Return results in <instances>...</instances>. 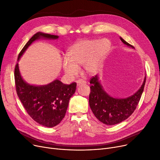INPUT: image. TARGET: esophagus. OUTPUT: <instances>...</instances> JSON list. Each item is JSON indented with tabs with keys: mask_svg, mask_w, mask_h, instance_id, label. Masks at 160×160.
<instances>
[{
	"mask_svg": "<svg viewBox=\"0 0 160 160\" xmlns=\"http://www.w3.org/2000/svg\"><path fill=\"white\" fill-rule=\"evenodd\" d=\"M76 82H77L78 86H79L81 84H86L87 81L85 80H82V79H79V80H78L77 81H76Z\"/></svg>",
	"mask_w": 160,
	"mask_h": 160,
	"instance_id": "esophagus-1",
	"label": "esophagus"
}]
</instances>
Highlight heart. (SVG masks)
<instances>
[{"mask_svg":"<svg viewBox=\"0 0 160 160\" xmlns=\"http://www.w3.org/2000/svg\"><path fill=\"white\" fill-rule=\"evenodd\" d=\"M110 42L107 39L82 40L75 43L66 52V58L62 62L64 73L73 77L79 72L82 66L83 72L92 75L95 74L110 48Z\"/></svg>","mask_w":160,"mask_h":160,"instance_id":"heart-1","label":"heart"}]
</instances>
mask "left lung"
<instances>
[{
  "mask_svg": "<svg viewBox=\"0 0 160 160\" xmlns=\"http://www.w3.org/2000/svg\"><path fill=\"white\" fill-rule=\"evenodd\" d=\"M120 40L128 47L134 49L122 38ZM146 82V76L139 89L130 96L124 98H113L106 92L96 75L90 81L89 105L95 117L106 125H115L127 119L135 110L140 100Z\"/></svg>",
  "mask_w": 160,
  "mask_h": 160,
  "instance_id": "1",
  "label": "left lung"
}]
</instances>
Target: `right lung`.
I'll list each match as a JSON object with an SVG mask.
<instances>
[{
	"label": "right lung",
	"mask_w": 160,
	"mask_h": 160,
	"mask_svg": "<svg viewBox=\"0 0 160 160\" xmlns=\"http://www.w3.org/2000/svg\"><path fill=\"white\" fill-rule=\"evenodd\" d=\"M58 38V36L56 35L41 32L36 33L21 51L18 62L36 40ZM14 76L18 96L30 117L45 127L52 128L58 125L64 118L70 99L75 92L76 82L66 85L55 79L45 85H30L22 79L18 62L15 68Z\"/></svg>",
	"instance_id": "add662e5"
}]
</instances>
